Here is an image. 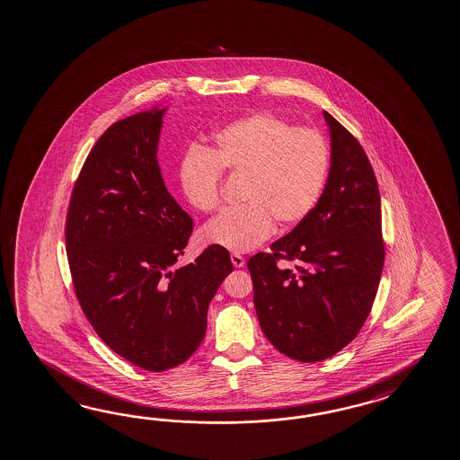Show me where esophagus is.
Listing matches in <instances>:
<instances>
[{
	"label": "esophagus",
	"instance_id": "1",
	"mask_svg": "<svg viewBox=\"0 0 460 460\" xmlns=\"http://www.w3.org/2000/svg\"><path fill=\"white\" fill-rule=\"evenodd\" d=\"M230 260H232V263H234V267L235 268L245 267V258L242 257V255H238V253H232Z\"/></svg>",
	"mask_w": 460,
	"mask_h": 460
}]
</instances>
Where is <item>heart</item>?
I'll return each mask as SVG.
<instances>
[{
  "label": "heart",
  "instance_id": "1",
  "mask_svg": "<svg viewBox=\"0 0 460 460\" xmlns=\"http://www.w3.org/2000/svg\"><path fill=\"white\" fill-rule=\"evenodd\" d=\"M215 147H193L181 164V187L199 212L222 202L225 171L245 177V205L226 210L200 232L203 245L252 252L270 238L275 220L291 226L314 210L324 190L332 152L318 128H296L271 112L238 119L215 134Z\"/></svg>",
  "mask_w": 460,
  "mask_h": 460
}]
</instances>
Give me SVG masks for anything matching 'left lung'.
<instances>
[{"instance_id":"1","label":"left lung","mask_w":460,"mask_h":460,"mask_svg":"<svg viewBox=\"0 0 460 460\" xmlns=\"http://www.w3.org/2000/svg\"><path fill=\"white\" fill-rule=\"evenodd\" d=\"M332 167L320 202L271 253L248 260L260 326L279 353L318 363L353 341L385 265L381 197L373 167L348 128L323 112ZM279 257L296 270L278 268Z\"/></svg>"}]
</instances>
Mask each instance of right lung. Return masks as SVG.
<instances>
[{
	"label": "right lung",
	"instance_id": "1",
	"mask_svg": "<svg viewBox=\"0 0 460 460\" xmlns=\"http://www.w3.org/2000/svg\"><path fill=\"white\" fill-rule=\"evenodd\" d=\"M167 107L119 120L89 152L66 217L75 296L99 338L142 369L185 363L207 332V310L234 265L208 246L173 268L192 234L157 162Z\"/></svg>",
	"mask_w": 460,
	"mask_h": 460
}]
</instances>
